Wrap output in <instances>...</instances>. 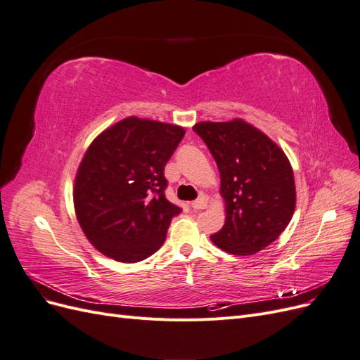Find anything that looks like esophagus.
<instances>
[{"label":"esophagus","instance_id":"34e87169","mask_svg":"<svg viewBox=\"0 0 360 360\" xmlns=\"http://www.w3.org/2000/svg\"><path fill=\"white\" fill-rule=\"evenodd\" d=\"M205 205H207V198L204 197V195H201L198 200H195V201L191 202V207L193 210H202V209H205Z\"/></svg>","mask_w":360,"mask_h":360}]
</instances>
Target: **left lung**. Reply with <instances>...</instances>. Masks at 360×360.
<instances>
[{
	"instance_id": "left-lung-1",
	"label": "left lung",
	"mask_w": 360,
	"mask_h": 360,
	"mask_svg": "<svg viewBox=\"0 0 360 360\" xmlns=\"http://www.w3.org/2000/svg\"><path fill=\"white\" fill-rule=\"evenodd\" d=\"M221 172L225 224L212 242L233 255L274 243L290 224L296 186L290 160L274 141L240 118L193 126Z\"/></svg>"
}]
</instances>
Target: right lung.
<instances>
[{
    "label": "right lung",
    "mask_w": 360,
    "mask_h": 360,
    "mask_svg": "<svg viewBox=\"0 0 360 360\" xmlns=\"http://www.w3.org/2000/svg\"><path fill=\"white\" fill-rule=\"evenodd\" d=\"M184 136L176 124L129 117L97 136L78 168L73 202L91 245L138 263L163 245L181 209L165 198L167 162Z\"/></svg>",
    "instance_id": "right-lung-1"
}]
</instances>
